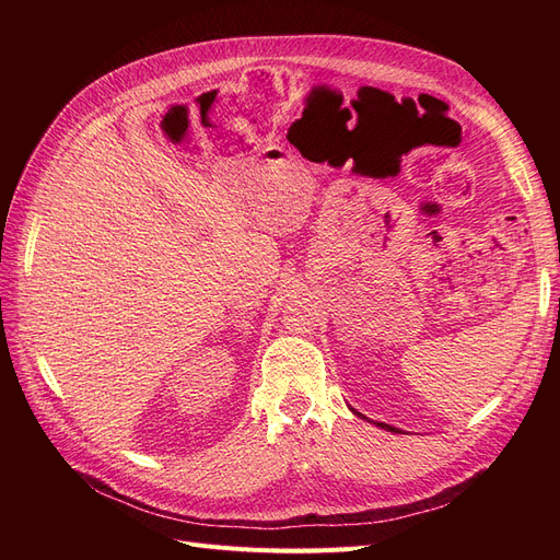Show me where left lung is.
<instances>
[{
  "mask_svg": "<svg viewBox=\"0 0 560 560\" xmlns=\"http://www.w3.org/2000/svg\"><path fill=\"white\" fill-rule=\"evenodd\" d=\"M354 413H358V411H354ZM358 416H360V413H358ZM378 425H381L383 430H389V432H397L395 428H389V425H385V422H378Z\"/></svg>",
  "mask_w": 560,
  "mask_h": 560,
  "instance_id": "8db88e82",
  "label": "left lung"
}]
</instances>
